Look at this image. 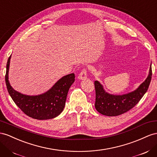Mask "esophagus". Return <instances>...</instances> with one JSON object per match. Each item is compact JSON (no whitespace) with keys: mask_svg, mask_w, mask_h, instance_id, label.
<instances>
[{"mask_svg":"<svg viewBox=\"0 0 157 157\" xmlns=\"http://www.w3.org/2000/svg\"><path fill=\"white\" fill-rule=\"evenodd\" d=\"M87 71L86 69H84L82 70L80 73H79L78 76V78L80 80H84L87 78Z\"/></svg>","mask_w":157,"mask_h":157,"instance_id":"34e87169","label":"esophagus"}]
</instances>
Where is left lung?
I'll return each instance as SVG.
<instances>
[{
  "mask_svg": "<svg viewBox=\"0 0 157 157\" xmlns=\"http://www.w3.org/2000/svg\"><path fill=\"white\" fill-rule=\"evenodd\" d=\"M151 64L149 73L145 81L135 90L124 94H112L105 91L98 80L94 81L96 90L95 108L99 113L107 116H116L125 113L136 105L145 94L151 80Z\"/></svg>",
  "mask_w": 157,
  "mask_h": 157,
  "instance_id": "1",
  "label": "left lung"
}]
</instances>
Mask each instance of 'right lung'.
<instances>
[{
    "instance_id": "right-lung-1",
    "label": "right lung",
    "mask_w": 157,
    "mask_h": 157,
    "mask_svg": "<svg viewBox=\"0 0 157 157\" xmlns=\"http://www.w3.org/2000/svg\"><path fill=\"white\" fill-rule=\"evenodd\" d=\"M10 59L11 56L7 61L5 81L8 92L14 103L25 114L33 119L49 120L58 116L65 108L67 94L75 82V74L63 77L43 94L26 95L15 90L10 85L8 80Z\"/></svg>"
}]
</instances>
